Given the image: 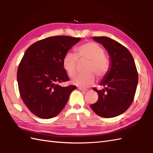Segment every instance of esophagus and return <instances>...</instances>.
Segmentation results:
<instances>
[{"label":"esophagus","mask_w":153,"mask_h":153,"mask_svg":"<svg viewBox=\"0 0 153 153\" xmlns=\"http://www.w3.org/2000/svg\"><path fill=\"white\" fill-rule=\"evenodd\" d=\"M78 89H79V90H80V91H87V89H83V88H80V87H79L78 88Z\"/></svg>","instance_id":"1"}]
</instances>
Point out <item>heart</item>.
Segmentation results:
<instances>
[{"label": "heart", "instance_id": "heart-1", "mask_svg": "<svg viewBox=\"0 0 153 153\" xmlns=\"http://www.w3.org/2000/svg\"><path fill=\"white\" fill-rule=\"evenodd\" d=\"M76 55L67 52L64 56L63 67L69 77L76 74L79 61H88L86 73L80 74L73 79V83L80 88H86L91 85L96 75L98 79H102L107 75L110 69V60L105 54L103 48L97 43L89 41L79 46L75 49Z\"/></svg>", "mask_w": 153, "mask_h": 153}]
</instances>
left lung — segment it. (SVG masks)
Masks as SVG:
<instances>
[{
  "label": "left lung",
  "instance_id": "1",
  "mask_svg": "<svg viewBox=\"0 0 153 153\" xmlns=\"http://www.w3.org/2000/svg\"><path fill=\"white\" fill-rule=\"evenodd\" d=\"M93 39L108 51L111 67L101 82L103 89L93 88L98 94V100L90 107L101 117H115L124 113L134 100L138 82L137 68L130 51L121 44L106 36Z\"/></svg>",
  "mask_w": 153,
  "mask_h": 153
}]
</instances>
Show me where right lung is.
I'll list each match as a JSON object with an SVG mask.
<instances>
[{
  "label": "right lung",
  "instance_id": "add662e5",
  "mask_svg": "<svg viewBox=\"0 0 153 153\" xmlns=\"http://www.w3.org/2000/svg\"><path fill=\"white\" fill-rule=\"evenodd\" d=\"M80 37L54 36L39 40L27 49L19 64L17 80L20 96L28 109L45 119L55 117L76 88L59 83L69 80L63 67L64 56Z\"/></svg>",
  "mask_w": 153,
  "mask_h": 153
}]
</instances>
